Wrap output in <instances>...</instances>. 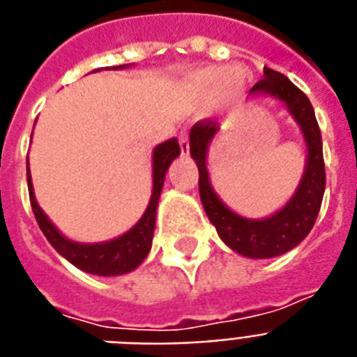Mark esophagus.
I'll list each match as a JSON object with an SVG mask.
<instances>
[{"label": "esophagus", "instance_id": "1", "mask_svg": "<svg viewBox=\"0 0 357 357\" xmlns=\"http://www.w3.org/2000/svg\"><path fill=\"white\" fill-rule=\"evenodd\" d=\"M178 145H181L182 154L190 153V139H188L186 130H181V134H178Z\"/></svg>", "mask_w": 357, "mask_h": 357}]
</instances>
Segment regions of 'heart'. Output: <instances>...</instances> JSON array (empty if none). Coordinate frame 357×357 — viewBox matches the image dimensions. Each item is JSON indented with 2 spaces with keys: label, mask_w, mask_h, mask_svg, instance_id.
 <instances>
[{
  "label": "heart",
  "mask_w": 357,
  "mask_h": 357,
  "mask_svg": "<svg viewBox=\"0 0 357 357\" xmlns=\"http://www.w3.org/2000/svg\"><path fill=\"white\" fill-rule=\"evenodd\" d=\"M238 74H244L240 68H223V66H206L193 76V84L210 100H229L240 95L244 89V76L238 82ZM234 84L237 87L234 86ZM235 89L233 90L232 87Z\"/></svg>",
  "instance_id": "heart-1"
}]
</instances>
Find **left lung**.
I'll return each mask as SVG.
<instances>
[{
	"mask_svg": "<svg viewBox=\"0 0 357 357\" xmlns=\"http://www.w3.org/2000/svg\"><path fill=\"white\" fill-rule=\"evenodd\" d=\"M253 93H266L283 100L296 119L307 143V165L294 197L278 214L266 220H245L234 214L220 201L206 173V149L210 139L216 135L218 121L203 119L190 130V153L199 169V195L203 201L204 212L220 238L236 253L251 259L278 257L298 245L313 229L320 204L324 197L326 169L322 156V135L314 109L303 91H300L291 79L272 68H264V78L251 87Z\"/></svg>",
	"mask_w": 357,
	"mask_h": 357,
	"instance_id": "1",
	"label": "left lung"
}]
</instances>
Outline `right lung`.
Segmentation results:
<instances>
[{
  "label": "right lung",
  "mask_w": 357,
  "mask_h": 357,
  "mask_svg": "<svg viewBox=\"0 0 357 357\" xmlns=\"http://www.w3.org/2000/svg\"><path fill=\"white\" fill-rule=\"evenodd\" d=\"M121 68V66H119ZM181 154L178 141L173 137L169 141H164L162 145L154 149L153 154V195L149 203L145 214L139 222L135 223L126 234L104 242V244H78L66 240L57 229L52 225L43 208L35 201L33 193L31 175L27 167V188H29V201H31L33 214L37 218V223L48 242L54 245L57 253L65 257L66 261L73 262L74 266L84 270V272L96 273V275H121L130 270H134L145 261V257L151 251L153 245L154 223H156V206H158L160 192L164 186L165 171L171 165V162Z\"/></svg>",
  "instance_id": "add662e5"
}]
</instances>
